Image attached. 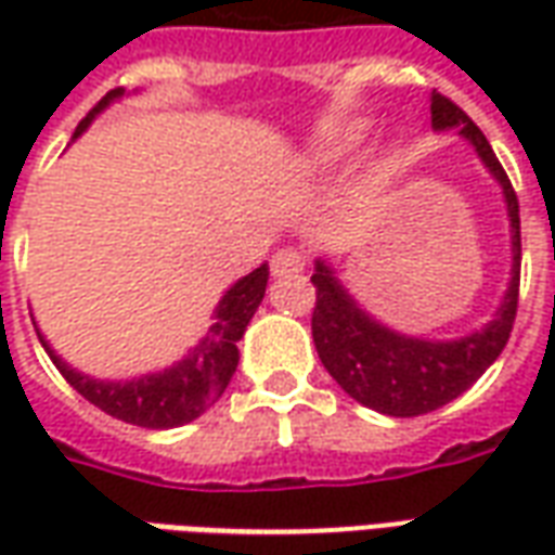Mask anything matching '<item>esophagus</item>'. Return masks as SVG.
<instances>
[{
	"mask_svg": "<svg viewBox=\"0 0 555 555\" xmlns=\"http://www.w3.org/2000/svg\"><path fill=\"white\" fill-rule=\"evenodd\" d=\"M270 270H273V276L302 273V270H306V255L297 253V249H279V253L270 258Z\"/></svg>",
	"mask_w": 555,
	"mask_h": 555,
	"instance_id": "1",
	"label": "esophagus"
}]
</instances>
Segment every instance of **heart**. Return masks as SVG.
<instances>
[{"mask_svg": "<svg viewBox=\"0 0 555 555\" xmlns=\"http://www.w3.org/2000/svg\"><path fill=\"white\" fill-rule=\"evenodd\" d=\"M369 130H372V121L369 118H350V121H341L336 127H326L324 133H318L314 139H309L306 145L294 154L291 159V178L294 181H324L330 175H336L345 163H348L357 151L362 147V142L369 139ZM392 163H396V145H384L380 151H374L372 157L365 159V166L360 171L362 186H377L389 178L392 171Z\"/></svg>", "mask_w": 555, "mask_h": 555, "instance_id": "b5f03b06", "label": "heart"}]
</instances>
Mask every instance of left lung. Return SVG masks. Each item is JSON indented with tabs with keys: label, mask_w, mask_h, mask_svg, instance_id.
<instances>
[{
	"label": "left lung",
	"mask_w": 555,
	"mask_h": 555,
	"mask_svg": "<svg viewBox=\"0 0 555 555\" xmlns=\"http://www.w3.org/2000/svg\"><path fill=\"white\" fill-rule=\"evenodd\" d=\"M430 127L434 133L457 130V137L476 147L478 159L502 190L512 231V276L493 318L454 338L410 336L374 318L338 279L326 255L314 258L312 273L318 288L312 338L324 369L362 408L398 418L422 416L449 404L488 372L512 336L520 288V205L508 175L473 118L437 91L430 94Z\"/></svg>",
	"instance_id": "8db88e82"
}]
</instances>
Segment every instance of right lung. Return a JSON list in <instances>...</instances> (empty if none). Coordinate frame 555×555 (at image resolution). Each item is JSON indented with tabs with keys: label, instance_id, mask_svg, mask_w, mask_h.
Wrapping results in <instances>:
<instances>
[{
	"label": "right lung",
	"instance_id": "right-lung-1",
	"mask_svg": "<svg viewBox=\"0 0 555 555\" xmlns=\"http://www.w3.org/2000/svg\"><path fill=\"white\" fill-rule=\"evenodd\" d=\"M133 94H139V91H133ZM121 98H130V94L125 89L109 91L79 121L70 142H77L89 130L91 121ZM267 279H270L267 264L255 267L253 273L237 279L219 297L217 309H214V324L207 326L205 336L198 338L181 360L171 362L166 369H157V372L133 374V377H121V380H103V377L79 372L55 353L53 345L38 330V324H35V330H38L43 350L55 362V369L65 374L67 384L74 386L86 401H91L94 408H101L103 413L121 418V422L139 425V428H181L186 422L202 416L207 408H214L225 392V386L231 384V377L237 372V362H241L237 341L243 338L253 314L258 312V306L264 300Z\"/></svg>",
	"mask_w": 555,
	"mask_h": 555
}]
</instances>
